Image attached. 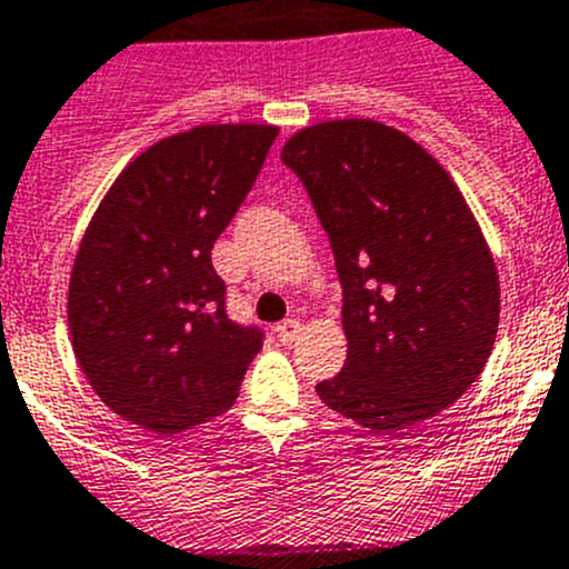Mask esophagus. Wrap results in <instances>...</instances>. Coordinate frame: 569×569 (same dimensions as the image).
<instances>
[{
	"label": "esophagus",
	"mask_w": 569,
	"mask_h": 569,
	"mask_svg": "<svg viewBox=\"0 0 569 569\" xmlns=\"http://www.w3.org/2000/svg\"><path fill=\"white\" fill-rule=\"evenodd\" d=\"M276 338L281 340V343H293V340H299L301 335V321H296V318H288V321L276 323Z\"/></svg>",
	"instance_id": "34e87169"
}]
</instances>
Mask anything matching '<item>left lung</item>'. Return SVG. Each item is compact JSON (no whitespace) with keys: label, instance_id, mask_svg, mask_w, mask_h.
Returning <instances> with one entry per match:
<instances>
[{"label":"left lung","instance_id":"left-lung-1","mask_svg":"<svg viewBox=\"0 0 569 569\" xmlns=\"http://www.w3.org/2000/svg\"><path fill=\"white\" fill-rule=\"evenodd\" d=\"M281 161L310 194L343 288L349 355L318 397L386 436L450 408L500 323L495 259L450 172L375 119L305 128Z\"/></svg>","mask_w":569,"mask_h":569}]
</instances>
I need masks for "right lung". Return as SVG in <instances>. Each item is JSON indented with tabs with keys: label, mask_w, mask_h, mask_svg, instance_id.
Listing matches in <instances>:
<instances>
[{
	"label": "right lung",
	"mask_w": 569,
	"mask_h": 569,
	"mask_svg": "<svg viewBox=\"0 0 569 569\" xmlns=\"http://www.w3.org/2000/svg\"><path fill=\"white\" fill-rule=\"evenodd\" d=\"M273 126H198L122 170L69 281L74 357L97 397L156 436L234 405L262 329L226 312L212 248L251 192Z\"/></svg>",
	"instance_id": "1"
}]
</instances>
